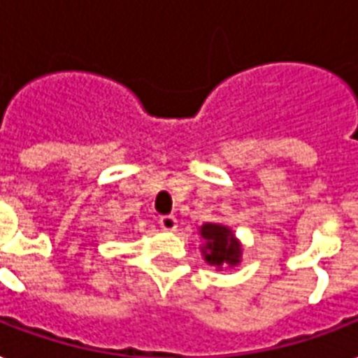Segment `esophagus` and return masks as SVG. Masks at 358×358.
Wrapping results in <instances>:
<instances>
[{"label": "esophagus", "instance_id": "obj_1", "mask_svg": "<svg viewBox=\"0 0 358 358\" xmlns=\"http://www.w3.org/2000/svg\"><path fill=\"white\" fill-rule=\"evenodd\" d=\"M160 228L164 231H176L177 229V218L168 215V217H160Z\"/></svg>", "mask_w": 358, "mask_h": 358}]
</instances>
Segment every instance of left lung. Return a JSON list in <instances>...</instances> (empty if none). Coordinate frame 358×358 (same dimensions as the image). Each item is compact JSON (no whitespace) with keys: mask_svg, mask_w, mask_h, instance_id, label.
<instances>
[{"mask_svg":"<svg viewBox=\"0 0 358 358\" xmlns=\"http://www.w3.org/2000/svg\"><path fill=\"white\" fill-rule=\"evenodd\" d=\"M201 237V256L209 265L220 271L224 267L239 265L243 257V245L235 237L234 229L218 222H205L198 228Z\"/></svg>","mask_w":358,"mask_h":358,"instance_id":"8db88e82","label":"left lung"}]
</instances>
